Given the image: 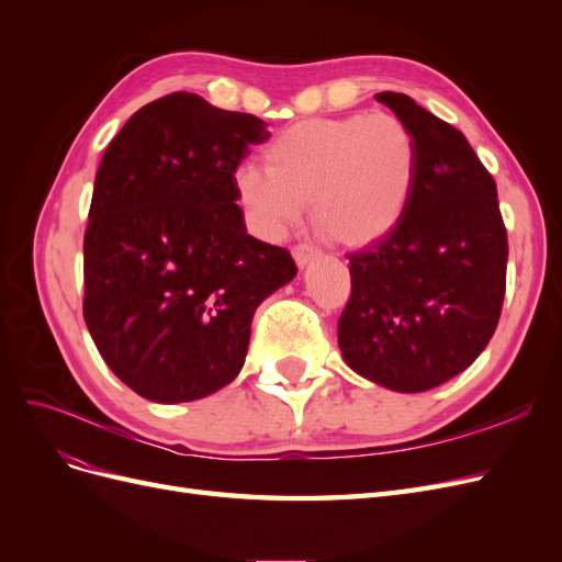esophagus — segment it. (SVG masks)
<instances>
[{"instance_id":"1","label":"esophagus","mask_w":562,"mask_h":562,"mask_svg":"<svg viewBox=\"0 0 562 562\" xmlns=\"http://www.w3.org/2000/svg\"><path fill=\"white\" fill-rule=\"evenodd\" d=\"M318 255H321V250L314 246H307V244H300L293 248V258H295L297 267H307L310 262H314L318 258Z\"/></svg>"}]
</instances>
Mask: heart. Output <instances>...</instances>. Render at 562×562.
I'll return each mask as SVG.
<instances>
[{
	"mask_svg": "<svg viewBox=\"0 0 562 562\" xmlns=\"http://www.w3.org/2000/svg\"><path fill=\"white\" fill-rule=\"evenodd\" d=\"M265 166H241L234 190L250 225L267 239L295 225L304 201L314 225L345 246L394 229L417 184V140L391 112L307 119L279 133Z\"/></svg>",
	"mask_w": 562,
	"mask_h": 562,
	"instance_id": "b5f03b06",
	"label": "heart"
}]
</instances>
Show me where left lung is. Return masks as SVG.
I'll return each instance as SVG.
<instances>
[{"instance_id":"1","label":"left lung","mask_w":562,"mask_h":562,"mask_svg":"<svg viewBox=\"0 0 562 562\" xmlns=\"http://www.w3.org/2000/svg\"><path fill=\"white\" fill-rule=\"evenodd\" d=\"M375 98L411 126L419 171L401 223L347 255L337 342L361 378L417 394L467 370L495 335L508 241L497 184L464 133L405 93Z\"/></svg>"}]
</instances>
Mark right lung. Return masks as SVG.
<instances>
[{
	"label": "right lung",
	"instance_id": "right-lung-1",
	"mask_svg": "<svg viewBox=\"0 0 562 562\" xmlns=\"http://www.w3.org/2000/svg\"><path fill=\"white\" fill-rule=\"evenodd\" d=\"M262 119L171 93L108 145L83 234V321L114 375L155 403L211 396L239 375L260 302L297 274L252 239L234 173Z\"/></svg>",
	"mask_w": 562,
	"mask_h": 562
}]
</instances>
